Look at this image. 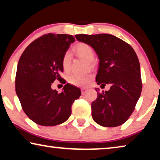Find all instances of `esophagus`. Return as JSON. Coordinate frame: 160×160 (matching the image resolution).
Instances as JSON below:
<instances>
[{
    "label": "esophagus",
    "instance_id": "esophagus-1",
    "mask_svg": "<svg viewBox=\"0 0 160 160\" xmlns=\"http://www.w3.org/2000/svg\"><path fill=\"white\" fill-rule=\"evenodd\" d=\"M86 91H87V88H82L81 89V92H82V94H85V92H86Z\"/></svg>",
    "mask_w": 160,
    "mask_h": 160
}]
</instances>
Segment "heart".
<instances>
[{"label": "heart", "mask_w": 160, "mask_h": 160, "mask_svg": "<svg viewBox=\"0 0 160 160\" xmlns=\"http://www.w3.org/2000/svg\"><path fill=\"white\" fill-rule=\"evenodd\" d=\"M75 51L80 58H83L88 62H92L94 59V51L90 45L86 43H79L74 47ZM70 54L69 52H66L62 58V67L64 71H68L70 65ZM92 76L91 75H80L77 74L70 75L68 78V81L70 84L75 86L85 87L90 84Z\"/></svg>", "instance_id": "b5f03b06"}]
</instances>
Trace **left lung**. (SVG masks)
<instances>
[{
  "label": "left lung",
  "mask_w": 160,
  "mask_h": 160,
  "mask_svg": "<svg viewBox=\"0 0 160 160\" xmlns=\"http://www.w3.org/2000/svg\"><path fill=\"white\" fill-rule=\"evenodd\" d=\"M79 42L90 45L99 59L97 85H111L92 103L93 120L104 127H116L128 120L142 91L138 56L128 43L110 34H76Z\"/></svg>",
  "instance_id": "8db88e82"
}]
</instances>
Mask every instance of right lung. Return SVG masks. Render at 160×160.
Listing matches in <instances>:
<instances>
[{
	"mask_svg": "<svg viewBox=\"0 0 160 160\" xmlns=\"http://www.w3.org/2000/svg\"><path fill=\"white\" fill-rule=\"evenodd\" d=\"M75 41L72 35L44 34L32 42L19 59L15 91L24 112L37 124L53 126L65 122L81 95L79 88L68 83L61 93L51 89L55 80L63 79L62 58Z\"/></svg>",
	"mask_w": 160,
	"mask_h": 160,
	"instance_id": "obj_1",
	"label": "right lung"
}]
</instances>
